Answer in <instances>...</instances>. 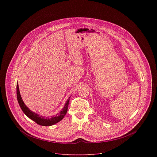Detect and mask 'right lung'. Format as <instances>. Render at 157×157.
Returning <instances> with one entry per match:
<instances>
[{
    "label": "right lung",
    "mask_w": 157,
    "mask_h": 157,
    "mask_svg": "<svg viewBox=\"0 0 157 157\" xmlns=\"http://www.w3.org/2000/svg\"><path fill=\"white\" fill-rule=\"evenodd\" d=\"M17 98L18 100V102L19 104V105L20 108L21 109L22 111L24 112V113L30 119L33 120L34 122H35L36 124L43 125V126H50L52 125H54L60 121H61L64 116L67 113V110H68V104L70 102V98H68V101H66L64 107L63 109L59 112V113L56 115L55 117H52L51 118H45V117H43L41 116H39L38 114L33 113L32 111H31L24 103L23 101H22V99L21 98L20 91H19V88H18V83L17 84Z\"/></svg>",
    "instance_id": "right-lung-1"
}]
</instances>
